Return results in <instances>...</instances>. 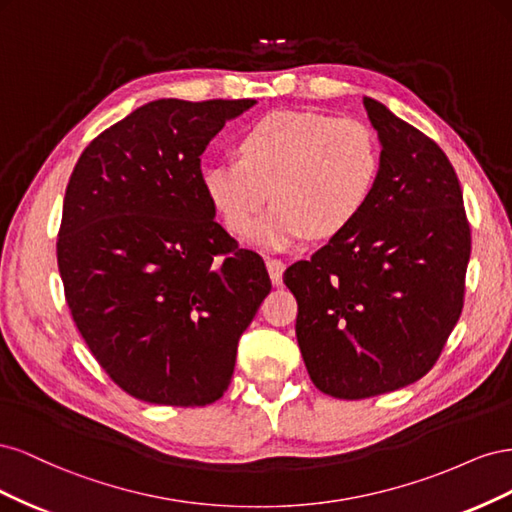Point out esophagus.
I'll use <instances>...</instances> for the list:
<instances>
[{"mask_svg":"<svg viewBox=\"0 0 512 512\" xmlns=\"http://www.w3.org/2000/svg\"><path fill=\"white\" fill-rule=\"evenodd\" d=\"M284 269H286L284 260H280V258H269L267 260V271H269V277H271L273 284H282Z\"/></svg>","mask_w":512,"mask_h":512,"instance_id":"1","label":"esophagus"}]
</instances>
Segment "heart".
<instances>
[{
  "instance_id": "heart-1",
  "label": "heart",
  "mask_w": 512,
  "mask_h": 512,
  "mask_svg": "<svg viewBox=\"0 0 512 512\" xmlns=\"http://www.w3.org/2000/svg\"><path fill=\"white\" fill-rule=\"evenodd\" d=\"M237 158L200 173L209 205L243 235L273 195L278 203L250 231V243L288 250L314 235H342L378 188L382 149L359 119L280 111L237 136Z\"/></svg>"
}]
</instances>
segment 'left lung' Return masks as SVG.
Masks as SVG:
<instances>
[{
	"mask_svg": "<svg viewBox=\"0 0 512 512\" xmlns=\"http://www.w3.org/2000/svg\"><path fill=\"white\" fill-rule=\"evenodd\" d=\"M363 104L382 145L371 203L284 273L307 374L337 399L397 391L436 365L461 316L472 252L446 153L378 100Z\"/></svg>",
	"mask_w": 512,
	"mask_h": 512,
	"instance_id": "8db88e82",
	"label": "left lung"
}]
</instances>
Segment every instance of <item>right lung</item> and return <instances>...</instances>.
I'll list each match as a JSON object with an SVG mask.
<instances>
[{"label": "right lung", "mask_w": 512, "mask_h": 512, "mask_svg": "<svg viewBox=\"0 0 512 512\" xmlns=\"http://www.w3.org/2000/svg\"><path fill=\"white\" fill-rule=\"evenodd\" d=\"M256 100H153L98 134L64 198L57 265L76 329L119 389L160 406L218 401L271 292L215 222L200 156Z\"/></svg>", "instance_id": "right-lung-1"}]
</instances>
